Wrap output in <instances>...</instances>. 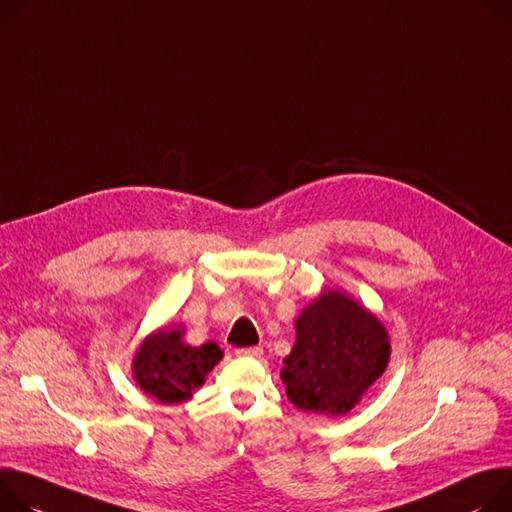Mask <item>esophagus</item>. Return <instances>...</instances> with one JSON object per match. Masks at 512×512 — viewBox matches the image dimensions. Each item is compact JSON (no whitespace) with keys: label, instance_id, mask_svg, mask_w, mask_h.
<instances>
[{"label":"esophagus","instance_id":"obj_1","mask_svg":"<svg viewBox=\"0 0 512 512\" xmlns=\"http://www.w3.org/2000/svg\"><path fill=\"white\" fill-rule=\"evenodd\" d=\"M236 356L240 358H260L262 356V348L260 346H252V348H238Z\"/></svg>","mask_w":512,"mask_h":512}]
</instances>
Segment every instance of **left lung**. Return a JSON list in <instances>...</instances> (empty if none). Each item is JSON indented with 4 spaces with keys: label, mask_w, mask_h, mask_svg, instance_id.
<instances>
[{
    "label": "left lung",
    "mask_w": 512,
    "mask_h": 512,
    "mask_svg": "<svg viewBox=\"0 0 512 512\" xmlns=\"http://www.w3.org/2000/svg\"><path fill=\"white\" fill-rule=\"evenodd\" d=\"M388 356L384 325L346 295L325 291L297 319L282 382L295 407L346 415L384 372Z\"/></svg>",
    "instance_id": "left-lung-1"
}]
</instances>
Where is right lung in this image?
<instances>
[{"label": "right lung", "instance_id": "1", "mask_svg": "<svg viewBox=\"0 0 512 512\" xmlns=\"http://www.w3.org/2000/svg\"><path fill=\"white\" fill-rule=\"evenodd\" d=\"M183 331H156L144 339L136 360L134 376L160 403H181L205 384V376L221 360V350L209 342L191 348L181 342Z\"/></svg>", "mask_w": 512, "mask_h": 512}]
</instances>
